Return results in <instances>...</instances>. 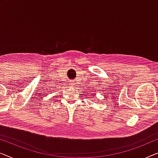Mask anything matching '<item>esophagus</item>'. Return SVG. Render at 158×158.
<instances>
[{
  "label": "esophagus",
  "instance_id": "34e87169",
  "mask_svg": "<svg viewBox=\"0 0 158 158\" xmlns=\"http://www.w3.org/2000/svg\"><path fill=\"white\" fill-rule=\"evenodd\" d=\"M71 84H72V86H74V81H72V82H71Z\"/></svg>",
  "mask_w": 158,
  "mask_h": 158
}]
</instances>
